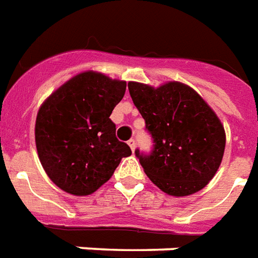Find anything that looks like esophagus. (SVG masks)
<instances>
[{
    "label": "esophagus",
    "instance_id": "34e87169",
    "mask_svg": "<svg viewBox=\"0 0 258 258\" xmlns=\"http://www.w3.org/2000/svg\"><path fill=\"white\" fill-rule=\"evenodd\" d=\"M128 145H130V148H131V150L134 152L135 148H137V142H135V139H130Z\"/></svg>",
    "mask_w": 258,
    "mask_h": 258
}]
</instances>
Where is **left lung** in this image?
I'll return each instance as SVG.
<instances>
[{"label":"left lung","instance_id":"8db88e82","mask_svg":"<svg viewBox=\"0 0 258 258\" xmlns=\"http://www.w3.org/2000/svg\"><path fill=\"white\" fill-rule=\"evenodd\" d=\"M128 90L153 141L149 153L135 150L149 179L175 197L205 187L226 148L224 127L216 113L191 87L179 82L157 89L130 82Z\"/></svg>","mask_w":258,"mask_h":258}]
</instances>
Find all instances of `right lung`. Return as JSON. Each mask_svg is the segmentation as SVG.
Instances as JSON below:
<instances>
[{"label": "right lung", "mask_w": 258, "mask_h": 258, "mask_svg": "<svg viewBox=\"0 0 258 258\" xmlns=\"http://www.w3.org/2000/svg\"><path fill=\"white\" fill-rule=\"evenodd\" d=\"M125 82L83 72L57 89L38 112L35 144L51 182L74 196H89L108 182L131 149L116 138L110 120Z\"/></svg>", "instance_id": "obj_1"}]
</instances>
